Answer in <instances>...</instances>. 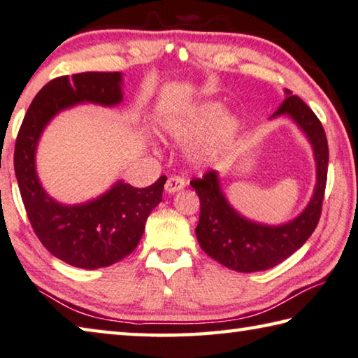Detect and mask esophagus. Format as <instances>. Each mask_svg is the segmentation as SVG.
Here are the masks:
<instances>
[{"label": "esophagus", "mask_w": 358, "mask_h": 358, "mask_svg": "<svg viewBox=\"0 0 358 358\" xmlns=\"http://www.w3.org/2000/svg\"><path fill=\"white\" fill-rule=\"evenodd\" d=\"M185 187V180L179 176H169L166 184H165V192L166 193H176L179 190H182Z\"/></svg>", "instance_id": "34e87169"}]
</instances>
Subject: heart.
I'll return each mask as SVG.
<instances>
[{"label": "heart", "mask_w": 358, "mask_h": 358, "mask_svg": "<svg viewBox=\"0 0 358 358\" xmlns=\"http://www.w3.org/2000/svg\"><path fill=\"white\" fill-rule=\"evenodd\" d=\"M223 115L224 106L222 103L203 102L180 117L169 121L166 130L180 143H195L209 133L198 148L196 155L199 159L217 162L229 152L241 130L236 117Z\"/></svg>", "instance_id": "1"}]
</instances>
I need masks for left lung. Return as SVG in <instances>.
Wrapping results in <instances>:
<instances>
[{
  "instance_id": "1",
  "label": "left lung",
  "mask_w": 358,
  "mask_h": 358,
  "mask_svg": "<svg viewBox=\"0 0 358 358\" xmlns=\"http://www.w3.org/2000/svg\"><path fill=\"white\" fill-rule=\"evenodd\" d=\"M285 92L286 99L271 117L291 116L308 136L316 159L315 193L302 214L280 227L255 223L237 214L228 204L215 171H208L190 182L201 203L195 229L199 247L231 271L261 272L280 264L308 241L321 218L329 168L327 136L310 106L300 97L292 96L289 90Z\"/></svg>"
}]
</instances>
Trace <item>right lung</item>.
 <instances>
[{
  "instance_id": "1",
  "label": "right lung",
  "mask_w": 358,
  "mask_h": 358,
  "mask_svg": "<svg viewBox=\"0 0 358 358\" xmlns=\"http://www.w3.org/2000/svg\"><path fill=\"white\" fill-rule=\"evenodd\" d=\"M121 83V72L53 78L31 102L17 135L14 168L31 227L50 253L73 267H108L134 252L166 182V176L146 189L117 182L94 201L64 206L50 198L37 179L36 146L50 119L81 102L117 105L122 100Z\"/></svg>"
}]
</instances>
